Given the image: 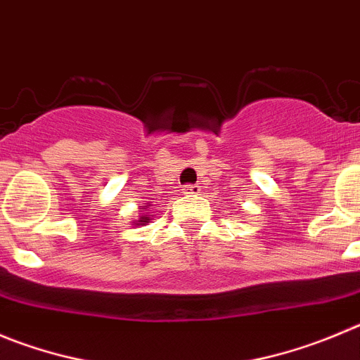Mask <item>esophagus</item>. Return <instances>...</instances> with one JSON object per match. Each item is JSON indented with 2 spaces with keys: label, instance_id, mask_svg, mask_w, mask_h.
I'll return each instance as SVG.
<instances>
[{
  "label": "esophagus",
  "instance_id": "1",
  "mask_svg": "<svg viewBox=\"0 0 360 360\" xmlns=\"http://www.w3.org/2000/svg\"><path fill=\"white\" fill-rule=\"evenodd\" d=\"M183 190L184 193H188V195H197V193H200L199 184H184Z\"/></svg>",
  "mask_w": 360,
  "mask_h": 360
}]
</instances>
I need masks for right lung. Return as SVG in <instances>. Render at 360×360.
<instances>
[{"label":"right lung","instance_id":"obj_1","mask_svg":"<svg viewBox=\"0 0 360 360\" xmlns=\"http://www.w3.org/2000/svg\"><path fill=\"white\" fill-rule=\"evenodd\" d=\"M149 220H150V218L146 214V217H140L139 221H142V224H149Z\"/></svg>","mask_w":360,"mask_h":360}]
</instances>
